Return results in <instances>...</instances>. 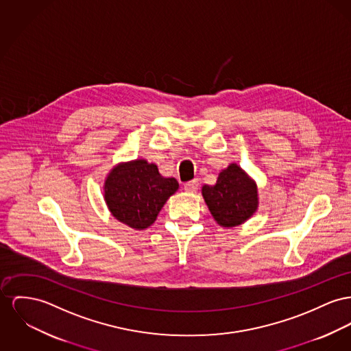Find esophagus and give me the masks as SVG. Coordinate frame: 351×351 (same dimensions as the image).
Returning <instances> with one entry per match:
<instances>
[{"label":"esophagus","mask_w":351,"mask_h":351,"mask_svg":"<svg viewBox=\"0 0 351 351\" xmlns=\"http://www.w3.org/2000/svg\"><path fill=\"white\" fill-rule=\"evenodd\" d=\"M197 189H198V180H193L185 184V190L187 193H194L197 191Z\"/></svg>","instance_id":"1"}]
</instances>
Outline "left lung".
Segmentation results:
<instances>
[{"label": "left lung", "mask_w": 351, "mask_h": 351, "mask_svg": "<svg viewBox=\"0 0 351 351\" xmlns=\"http://www.w3.org/2000/svg\"><path fill=\"white\" fill-rule=\"evenodd\" d=\"M202 195L213 218L223 228L238 226L257 211V185L237 164L223 169L215 185H204Z\"/></svg>", "instance_id": "8db88e82"}]
</instances>
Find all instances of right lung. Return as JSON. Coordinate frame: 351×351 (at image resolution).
<instances>
[{"label":"right lung","mask_w":351,"mask_h":351,"mask_svg":"<svg viewBox=\"0 0 351 351\" xmlns=\"http://www.w3.org/2000/svg\"><path fill=\"white\" fill-rule=\"evenodd\" d=\"M178 189L176 178H165L157 165L145 160L119 164L105 180V201L119 222L132 229L149 228L165 202Z\"/></svg>","instance_id":"add662e5"}]
</instances>
